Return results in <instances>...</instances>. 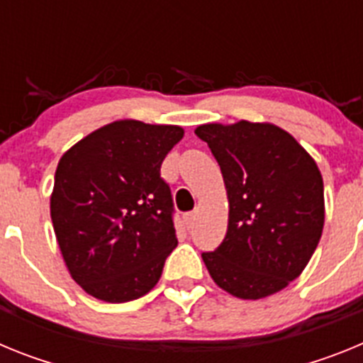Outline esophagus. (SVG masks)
Segmentation results:
<instances>
[{
	"label": "esophagus",
	"mask_w": 363,
	"mask_h": 363,
	"mask_svg": "<svg viewBox=\"0 0 363 363\" xmlns=\"http://www.w3.org/2000/svg\"><path fill=\"white\" fill-rule=\"evenodd\" d=\"M196 218H198L196 211H192V213H185L184 214V221H185V225H187V229H191V227L194 225V221H196Z\"/></svg>",
	"instance_id": "obj_1"
}]
</instances>
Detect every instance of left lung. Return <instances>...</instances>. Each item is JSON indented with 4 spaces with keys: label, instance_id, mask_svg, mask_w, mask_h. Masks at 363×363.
I'll use <instances>...</instances> for the list:
<instances>
[{
    "label": "left lung",
    "instance_id": "8db88e82",
    "mask_svg": "<svg viewBox=\"0 0 363 363\" xmlns=\"http://www.w3.org/2000/svg\"><path fill=\"white\" fill-rule=\"evenodd\" d=\"M196 136L221 169L229 223L201 258L218 287L242 300L285 289L309 264L325 220L323 179L311 154L272 123H205Z\"/></svg>",
    "mask_w": 363,
    "mask_h": 363
}]
</instances>
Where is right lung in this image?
Listing matches in <instances>:
<instances>
[{
    "label": "right lung",
    "instance_id": "right-lung-1",
    "mask_svg": "<svg viewBox=\"0 0 363 363\" xmlns=\"http://www.w3.org/2000/svg\"><path fill=\"white\" fill-rule=\"evenodd\" d=\"M182 138L178 125L118 120L62 156L50 218L63 262L86 294L123 303L158 284L178 245L160 167Z\"/></svg>",
    "mask_w": 363,
    "mask_h": 363
}]
</instances>
